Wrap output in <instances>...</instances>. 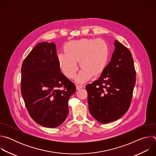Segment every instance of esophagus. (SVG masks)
Instances as JSON below:
<instances>
[{"label":"esophagus","mask_w":156,"mask_h":156,"mask_svg":"<svg viewBox=\"0 0 156 156\" xmlns=\"http://www.w3.org/2000/svg\"><path fill=\"white\" fill-rule=\"evenodd\" d=\"M84 86H82V85H78V84H77L76 86V90H80V88H82V87H83Z\"/></svg>","instance_id":"1"}]
</instances>
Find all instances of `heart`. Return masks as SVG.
<instances>
[{
    "instance_id": "heart-1",
    "label": "heart",
    "mask_w": 156,
    "mask_h": 156,
    "mask_svg": "<svg viewBox=\"0 0 156 156\" xmlns=\"http://www.w3.org/2000/svg\"><path fill=\"white\" fill-rule=\"evenodd\" d=\"M63 49L65 54L57 55L60 69L65 76L72 79L78 70L77 61H79L81 70L76 78L78 83H84L93 75H99L107 65L108 46L102 39L72 41L66 43Z\"/></svg>"
}]
</instances>
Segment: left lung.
Listing matches in <instances>:
<instances>
[{
	"label": "left lung",
	"mask_w": 156,
	"mask_h": 156,
	"mask_svg": "<svg viewBox=\"0 0 156 156\" xmlns=\"http://www.w3.org/2000/svg\"><path fill=\"white\" fill-rule=\"evenodd\" d=\"M110 62L101 76L86 86L89 110L101 123L121 118L129 108L136 83L131 53L117 40Z\"/></svg>",
	"instance_id": "8db88e82"
}]
</instances>
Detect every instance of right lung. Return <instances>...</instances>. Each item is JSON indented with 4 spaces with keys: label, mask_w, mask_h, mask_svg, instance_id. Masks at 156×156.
Instances as JSON below:
<instances>
[{
    "label": "right lung",
    "mask_w": 156,
    "mask_h": 156,
    "mask_svg": "<svg viewBox=\"0 0 156 156\" xmlns=\"http://www.w3.org/2000/svg\"><path fill=\"white\" fill-rule=\"evenodd\" d=\"M75 91V84L61 72L55 44H37L21 66V92L31 118L44 127L60 126L68 116V101Z\"/></svg>",
    "instance_id": "1"
}]
</instances>
